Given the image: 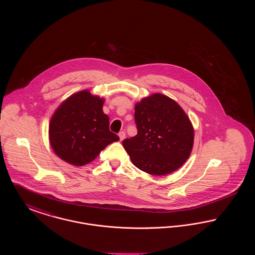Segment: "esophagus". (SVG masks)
Masks as SVG:
<instances>
[{
  "mask_svg": "<svg viewBox=\"0 0 255 255\" xmlns=\"http://www.w3.org/2000/svg\"><path fill=\"white\" fill-rule=\"evenodd\" d=\"M119 136H120V139L121 140H123L124 138H125V132H120V133H119Z\"/></svg>",
  "mask_w": 255,
  "mask_h": 255,
  "instance_id": "obj_1",
  "label": "esophagus"
}]
</instances>
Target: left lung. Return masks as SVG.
Masks as SVG:
<instances>
[{"mask_svg":"<svg viewBox=\"0 0 255 255\" xmlns=\"http://www.w3.org/2000/svg\"><path fill=\"white\" fill-rule=\"evenodd\" d=\"M134 122L137 133L122 144L138 169L163 176L189 158L194 129L175 100L161 94L142 98L134 106Z\"/></svg>","mask_w":255,"mask_h":255,"instance_id":"1","label":"left lung"}]
</instances>
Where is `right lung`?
Wrapping results in <instances>:
<instances>
[{
    "label": "right lung",
    "instance_id": "add662e5",
    "mask_svg": "<svg viewBox=\"0 0 255 255\" xmlns=\"http://www.w3.org/2000/svg\"><path fill=\"white\" fill-rule=\"evenodd\" d=\"M104 99L84 90L68 97L49 122V143L66 162L82 166L94 160L110 143L120 140L109 129Z\"/></svg>",
    "mask_w": 255,
    "mask_h": 255
}]
</instances>
